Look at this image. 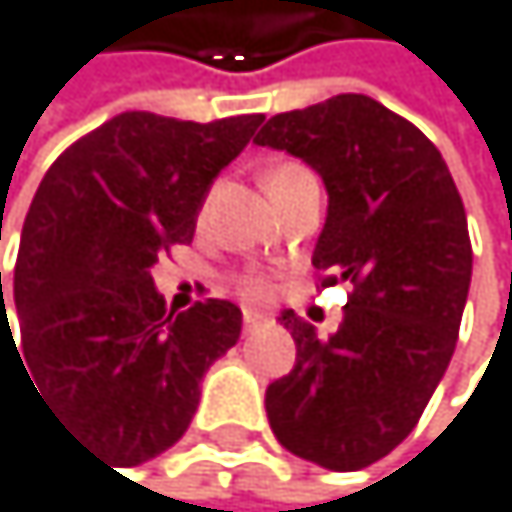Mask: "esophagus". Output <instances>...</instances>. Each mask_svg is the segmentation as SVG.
<instances>
[{"mask_svg": "<svg viewBox=\"0 0 512 512\" xmlns=\"http://www.w3.org/2000/svg\"><path fill=\"white\" fill-rule=\"evenodd\" d=\"M242 323H245V329L251 332V329H258V326L264 323V317H261V314H254V311H245V317H242Z\"/></svg>", "mask_w": 512, "mask_h": 512, "instance_id": "1", "label": "esophagus"}]
</instances>
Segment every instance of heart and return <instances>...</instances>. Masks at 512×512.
<instances>
[{"label": "heart", "mask_w": 512, "mask_h": 512, "mask_svg": "<svg viewBox=\"0 0 512 512\" xmlns=\"http://www.w3.org/2000/svg\"><path fill=\"white\" fill-rule=\"evenodd\" d=\"M289 167H295V164H279V167H273L267 177H273V173H282V170H289ZM242 292L248 295V298H264L267 295V282L264 279H258V276H248V279H242Z\"/></svg>", "instance_id": "heart-1"}]
</instances>
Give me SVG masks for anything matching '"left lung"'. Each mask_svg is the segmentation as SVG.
Returning <instances> with one entry per match:
<instances>
[{"label":"left lung","mask_w":512,"mask_h":512,"mask_svg":"<svg viewBox=\"0 0 512 512\" xmlns=\"http://www.w3.org/2000/svg\"><path fill=\"white\" fill-rule=\"evenodd\" d=\"M254 142L320 173L314 267L351 286L329 339L282 311L298 354L267 385V420L295 457L354 473L413 432L451 363L473 279L463 201L435 145L357 92L276 114Z\"/></svg>","instance_id":"1"}]
</instances>
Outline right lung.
<instances>
[{"mask_svg": "<svg viewBox=\"0 0 512 512\" xmlns=\"http://www.w3.org/2000/svg\"><path fill=\"white\" fill-rule=\"evenodd\" d=\"M261 120L117 114L58 155L33 195L15 264L24 370L64 426L120 466L177 445L201 376L239 342L233 301L173 314L152 267L192 242L211 183Z\"/></svg>", "mask_w": 512, "mask_h": 512, "instance_id": "1", "label": "right lung"}]
</instances>
